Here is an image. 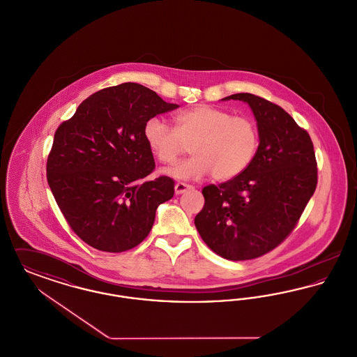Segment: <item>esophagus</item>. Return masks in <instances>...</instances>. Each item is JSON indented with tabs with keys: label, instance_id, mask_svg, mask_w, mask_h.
<instances>
[{
	"label": "esophagus",
	"instance_id": "obj_1",
	"mask_svg": "<svg viewBox=\"0 0 357 357\" xmlns=\"http://www.w3.org/2000/svg\"><path fill=\"white\" fill-rule=\"evenodd\" d=\"M191 188H194L191 185H187V183H183V182H178V183L175 185V194H176V195H181V194H183L185 191L191 190Z\"/></svg>",
	"mask_w": 357,
	"mask_h": 357
}]
</instances>
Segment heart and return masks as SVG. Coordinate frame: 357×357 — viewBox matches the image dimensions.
I'll use <instances>...</instances> for the list:
<instances>
[{"instance_id": "1", "label": "heart", "mask_w": 357, "mask_h": 357, "mask_svg": "<svg viewBox=\"0 0 357 357\" xmlns=\"http://www.w3.org/2000/svg\"><path fill=\"white\" fill-rule=\"evenodd\" d=\"M175 127L160 118L147 120L144 140L155 159L174 165L190 146L191 158L166 170L178 179H201L213 174L215 181H230L246 170L258 150L259 136L255 121L233 116L213 105L201 104L174 118Z\"/></svg>"}]
</instances>
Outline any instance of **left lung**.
Segmentation results:
<instances>
[{
  "label": "left lung",
  "mask_w": 357,
  "mask_h": 357,
  "mask_svg": "<svg viewBox=\"0 0 357 357\" xmlns=\"http://www.w3.org/2000/svg\"><path fill=\"white\" fill-rule=\"evenodd\" d=\"M229 99L250 105L258 150L237 178L202 188L195 226L215 255L245 261L272 252L293 231L317 186V162L310 136L280 105L253 93Z\"/></svg>",
  "instance_id": "1"
}]
</instances>
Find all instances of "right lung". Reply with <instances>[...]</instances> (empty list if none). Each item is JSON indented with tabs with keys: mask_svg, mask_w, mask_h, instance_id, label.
<instances>
[{
	"mask_svg": "<svg viewBox=\"0 0 357 357\" xmlns=\"http://www.w3.org/2000/svg\"><path fill=\"white\" fill-rule=\"evenodd\" d=\"M178 108L136 83L108 86L82 102L54 132L47 160L52 194L86 245L121 253L149 236L158 206L174 197V179L143 182L155 169L143 128Z\"/></svg>",
	"mask_w": 357,
	"mask_h": 357,
	"instance_id": "1",
	"label": "right lung"
}]
</instances>
